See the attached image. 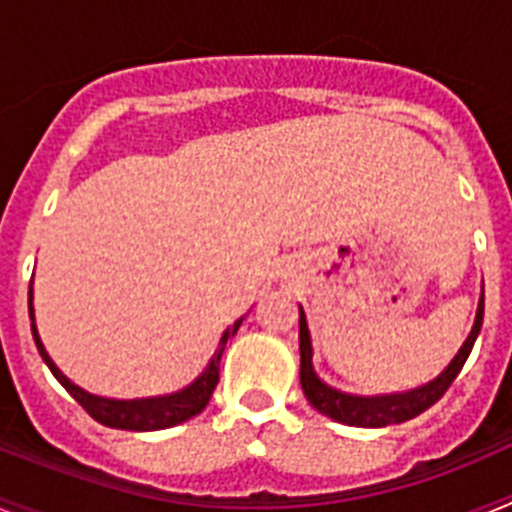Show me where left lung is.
I'll return each mask as SVG.
<instances>
[{"label":"left lung","instance_id":"left-lung-1","mask_svg":"<svg viewBox=\"0 0 512 512\" xmlns=\"http://www.w3.org/2000/svg\"><path fill=\"white\" fill-rule=\"evenodd\" d=\"M482 318H485V292L479 297L477 318H474L472 333L467 336L464 346L459 348V354L451 359V364L438 374L433 382L423 384L413 392H402V395H382V397H356L346 395L341 390H333L312 369V343L310 330H307V318L300 307V384L305 392L307 402L318 413L328 415V418L338 420L343 425H354V428H384V425H397L405 420L418 418L420 413L436 405L443 397V392L449 390L451 382L459 377L461 366L472 354V346L482 328Z\"/></svg>","mask_w":512,"mask_h":512}]
</instances>
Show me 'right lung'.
Masks as SVG:
<instances>
[{"mask_svg": "<svg viewBox=\"0 0 512 512\" xmlns=\"http://www.w3.org/2000/svg\"><path fill=\"white\" fill-rule=\"evenodd\" d=\"M27 305H30V328H33L35 346H38L40 356L48 364V369L53 372V377L66 387L71 397L79 402L81 408L87 410L97 423L107 425V428H120V431H161V428H171V425H179L184 420L200 415L207 408L212 392L217 387V379H220V359H223L225 343L228 338H233L241 328L243 318L235 320L228 330L220 338V346H217L215 356L210 359L205 372L194 379L189 387H184L182 392H174V395L166 397H146V400H110V397H97L84 392L81 387H76L66 374L53 364V359L45 351L43 341L38 336V328H35V310H33V287L27 292Z\"/></svg>", "mask_w": 512, "mask_h": 512, "instance_id": "right-lung-1", "label": "right lung"}]
</instances>
